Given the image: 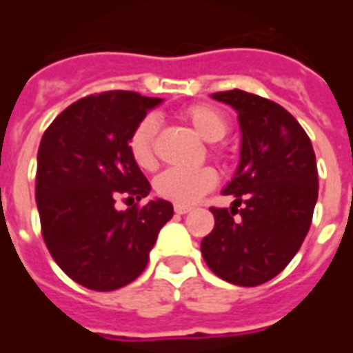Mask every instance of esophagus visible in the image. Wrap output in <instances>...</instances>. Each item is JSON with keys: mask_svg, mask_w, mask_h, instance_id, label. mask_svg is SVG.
<instances>
[{"mask_svg": "<svg viewBox=\"0 0 353 353\" xmlns=\"http://www.w3.org/2000/svg\"><path fill=\"white\" fill-rule=\"evenodd\" d=\"M174 212H176V214H179V215H185V214H189V212H191V208H189V206H179V204H176V206H174Z\"/></svg>", "mask_w": 353, "mask_h": 353, "instance_id": "1", "label": "esophagus"}]
</instances>
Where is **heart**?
<instances>
[{
	"label": "heart",
	"instance_id": "heart-1",
	"mask_svg": "<svg viewBox=\"0 0 353 353\" xmlns=\"http://www.w3.org/2000/svg\"><path fill=\"white\" fill-rule=\"evenodd\" d=\"M185 119L189 121L194 132L208 143H217L227 136L229 124L219 109L200 103L187 109ZM159 123L153 115L141 119V123L132 132L130 154L139 168L151 170L154 166V136ZM217 183L215 170L208 166L200 168H168L154 179V191L162 199L179 206L196 204L208 191Z\"/></svg>",
	"mask_w": 353,
	"mask_h": 353
}]
</instances>
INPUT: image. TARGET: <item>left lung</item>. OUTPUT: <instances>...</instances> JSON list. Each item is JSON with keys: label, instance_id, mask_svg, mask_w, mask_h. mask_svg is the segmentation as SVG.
<instances>
[{"label": "left lung", "instance_id": "obj_1", "mask_svg": "<svg viewBox=\"0 0 353 353\" xmlns=\"http://www.w3.org/2000/svg\"><path fill=\"white\" fill-rule=\"evenodd\" d=\"M212 98L236 111L242 139L238 168L223 189L236 200L230 212L210 210L215 227L202 238L200 252L215 276L253 288L289 265L310 229L318 200L316 154L303 126L278 103L238 88Z\"/></svg>", "mask_w": 353, "mask_h": 353}]
</instances>
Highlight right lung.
Listing matches in <instances>:
<instances>
[{
	"label": "right lung",
	"instance_id": "obj_1",
	"mask_svg": "<svg viewBox=\"0 0 353 353\" xmlns=\"http://www.w3.org/2000/svg\"><path fill=\"white\" fill-rule=\"evenodd\" d=\"M128 90L81 98L50 123L37 151L35 200L43 240L73 281L94 291L124 288L145 270L168 200L117 210L114 200L145 199L151 185L130 154L132 132L161 105Z\"/></svg>",
	"mask_w": 353,
	"mask_h": 353
}]
</instances>
